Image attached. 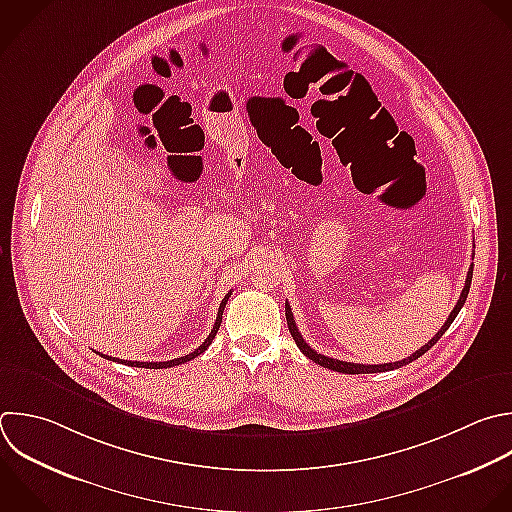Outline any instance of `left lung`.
<instances>
[{"instance_id":"8db88e82","label":"left lung","mask_w":512,"mask_h":512,"mask_svg":"<svg viewBox=\"0 0 512 512\" xmlns=\"http://www.w3.org/2000/svg\"><path fill=\"white\" fill-rule=\"evenodd\" d=\"M472 268H474V264H470L468 274H466L464 288H462V292H460V298H458L456 306L452 308L450 316L446 318V322L442 324V328L434 334L432 340H428V344H424L422 348H418L416 352H412V354H410L408 358H404V360L388 362V364H354V362H342V360H336V358H328V356H324V354H318L316 350H312V348L306 344V340H304L302 334L298 332L296 322H294V316H292V308H290V304L286 302V322H288V330H290V334H292L296 346L300 348V352H302L304 356H308L312 362H316V364H320V366H324V368H330V370H336V372H342V374H372V372H386V370H394V368L406 366V364H410L412 360L420 358L424 352H428V350L440 340V336L448 330V326L454 322V318L458 316V312H460V308H462V304H464V300H466V296H468L470 282H472Z\"/></svg>"}]
</instances>
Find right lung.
Masks as SVG:
<instances>
[{
    "label": "right lung",
    "mask_w": 512,
    "mask_h": 512,
    "mask_svg": "<svg viewBox=\"0 0 512 512\" xmlns=\"http://www.w3.org/2000/svg\"><path fill=\"white\" fill-rule=\"evenodd\" d=\"M230 294L232 292H228L226 296H224V300H222V304H220V308H218V316H216V322H214V328H212V332L208 334V338L194 350V352H190V354H186V356H180V358H174V360H166V362H132V360H120V358H112V356H106V354H102L104 358H108V360H114V362H122V364H128V366H142V368H170V366H178V364H184V362H188V360H192V358H196V356H200L204 350H208V346L212 344V340H214V336H216V332H218V328H220V322H222V312H224V308H226V302H228V298H230Z\"/></svg>",
    "instance_id": "1"
}]
</instances>
